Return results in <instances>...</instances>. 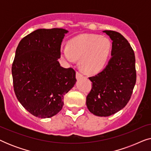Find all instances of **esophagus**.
Masks as SVG:
<instances>
[{
  "instance_id": "obj_1",
  "label": "esophagus",
  "mask_w": 151,
  "mask_h": 151,
  "mask_svg": "<svg viewBox=\"0 0 151 151\" xmlns=\"http://www.w3.org/2000/svg\"><path fill=\"white\" fill-rule=\"evenodd\" d=\"M82 77V75L81 73H80L79 72H77V73H76V78H77L78 80L80 79Z\"/></svg>"
}]
</instances>
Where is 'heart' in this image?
<instances>
[{"mask_svg":"<svg viewBox=\"0 0 151 151\" xmlns=\"http://www.w3.org/2000/svg\"><path fill=\"white\" fill-rule=\"evenodd\" d=\"M111 51L108 38L97 34H82L71 39L61 55L70 63L80 59V67L86 74H96L105 67Z\"/></svg>","mask_w":151,"mask_h":151,"instance_id":"1","label":"heart"}]
</instances>
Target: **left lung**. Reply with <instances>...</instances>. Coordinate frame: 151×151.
Listing matches in <instances>:
<instances>
[{"label":"left lung","instance_id":"obj_1","mask_svg":"<svg viewBox=\"0 0 151 151\" xmlns=\"http://www.w3.org/2000/svg\"><path fill=\"white\" fill-rule=\"evenodd\" d=\"M103 32L113 41L112 56L100 73L89 78L93 84L86 104L93 115L107 117L122 109L131 98L136 82L135 58L122 35L111 30Z\"/></svg>","mask_w":151,"mask_h":151}]
</instances>
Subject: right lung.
I'll list each match as a JSON object with an SVG mask.
<instances>
[{"label":"right lung","instance_id":"add662e5","mask_svg":"<svg viewBox=\"0 0 151 151\" xmlns=\"http://www.w3.org/2000/svg\"><path fill=\"white\" fill-rule=\"evenodd\" d=\"M65 29H39L18 44L12 67L16 98L31 114L49 118L63 109L64 96L76 84V71L61 67Z\"/></svg>","mask_w":151,"mask_h":151}]
</instances>
